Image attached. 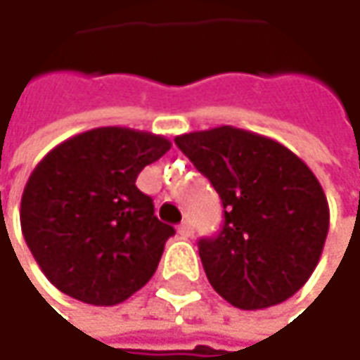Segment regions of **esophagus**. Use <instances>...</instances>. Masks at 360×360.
Returning <instances> with one entry per match:
<instances>
[{
	"instance_id": "obj_1",
	"label": "esophagus",
	"mask_w": 360,
	"mask_h": 360,
	"mask_svg": "<svg viewBox=\"0 0 360 360\" xmlns=\"http://www.w3.org/2000/svg\"><path fill=\"white\" fill-rule=\"evenodd\" d=\"M178 233L182 236V238H191L194 233V227H193V223L186 219V221H182L180 225H178Z\"/></svg>"
}]
</instances>
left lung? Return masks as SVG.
Masks as SVG:
<instances>
[{
  "label": "left lung",
  "instance_id": "8db88e82",
  "mask_svg": "<svg viewBox=\"0 0 360 360\" xmlns=\"http://www.w3.org/2000/svg\"><path fill=\"white\" fill-rule=\"evenodd\" d=\"M209 178L223 225L198 240L211 287L240 309H264L295 295L318 266L330 211L318 178L291 149L236 127L176 137Z\"/></svg>",
  "mask_w": 360,
  "mask_h": 360
}]
</instances>
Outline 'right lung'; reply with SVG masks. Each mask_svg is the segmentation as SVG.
<instances>
[{
  "label": "right lung",
  "mask_w": 360,
  "mask_h": 360,
  "mask_svg": "<svg viewBox=\"0 0 360 360\" xmlns=\"http://www.w3.org/2000/svg\"><path fill=\"white\" fill-rule=\"evenodd\" d=\"M172 143L124 127H100L49 151L20 205L24 240L44 276L65 295L116 305L153 276L176 231L137 188L143 167Z\"/></svg>",
  "instance_id": "right-lung-1"
}]
</instances>
